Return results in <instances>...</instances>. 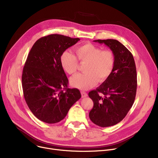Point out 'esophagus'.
Segmentation results:
<instances>
[{
    "label": "esophagus",
    "mask_w": 158,
    "mask_h": 158,
    "mask_svg": "<svg viewBox=\"0 0 158 158\" xmlns=\"http://www.w3.org/2000/svg\"><path fill=\"white\" fill-rule=\"evenodd\" d=\"M81 96H82V98L86 97L88 96V94H87L86 92H83V91H82V92H81Z\"/></svg>",
    "instance_id": "obj_1"
}]
</instances>
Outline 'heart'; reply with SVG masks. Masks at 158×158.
Segmentation results:
<instances>
[{
	"mask_svg": "<svg viewBox=\"0 0 158 158\" xmlns=\"http://www.w3.org/2000/svg\"><path fill=\"white\" fill-rule=\"evenodd\" d=\"M77 58L69 51L60 56V64L63 70L72 75L76 72L78 61L86 63L85 73H77L70 79V85L81 89H88L97 82H103L111 74L114 66V55L111 50H101L92 44L86 43L75 49Z\"/></svg>",
	"mask_w": 158,
	"mask_h": 158,
	"instance_id": "b5f03b06",
	"label": "heart"
}]
</instances>
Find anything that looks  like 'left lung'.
<instances>
[{
  "label": "left lung",
  "instance_id": "1",
  "mask_svg": "<svg viewBox=\"0 0 158 158\" xmlns=\"http://www.w3.org/2000/svg\"><path fill=\"white\" fill-rule=\"evenodd\" d=\"M104 44L114 55V66L110 76L88 95L94 107L89 117L96 125L106 127L121 122L135 102L137 88L136 69L134 57L118 40H94Z\"/></svg>",
  "mask_w": 158,
  "mask_h": 158
}]
</instances>
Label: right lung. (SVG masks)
Wrapping results in <instances>:
<instances>
[{"mask_svg": "<svg viewBox=\"0 0 158 158\" xmlns=\"http://www.w3.org/2000/svg\"><path fill=\"white\" fill-rule=\"evenodd\" d=\"M79 40L50 35L38 40L31 49L23 69L22 88L29 108L41 121L60 122L81 97L78 89L68 88L60 61L61 54Z\"/></svg>", "mask_w": 158, "mask_h": 158, "instance_id": "right-lung-1", "label": "right lung"}]
</instances>
